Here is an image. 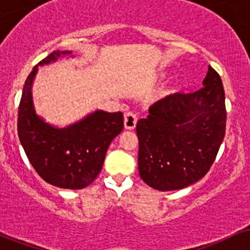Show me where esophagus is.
I'll return each mask as SVG.
<instances>
[{"mask_svg":"<svg viewBox=\"0 0 250 250\" xmlns=\"http://www.w3.org/2000/svg\"><path fill=\"white\" fill-rule=\"evenodd\" d=\"M136 115L133 113V111H127L125 113V128L128 129V130H133L136 125Z\"/></svg>","mask_w":250,"mask_h":250,"instance_id":"esophagus-1","label":"esophagus"}]
</instances>
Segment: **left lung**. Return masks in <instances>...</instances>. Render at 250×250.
<instances>
[{
  "instance_id": "left-lung-1",
  "label": "left lung",
  "mask_w": 250,
  "mask_h": 250,
  "mask_svg": "<svg viewBox=\"0 0 250 250\" xmlns=\"http://www.w3.org/2000/svg\"><path fill=\"white\" fill-rule=\"evenodd\" d=\"M194 93H176L155 102L137 121L139 171L149 187L167 191L202 179L213 165L226 133L225 90L208 68Z\"/></svg>"
}]
</instances>
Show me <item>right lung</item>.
<instances>
[{
    "mask_svg": "<svg viewBox=\"0 0 250 250\" xmlns=\"http://www.w3.org/2000/svg\"><path fill=\"white\" fill-rule=\"evenodd\" d=\"M71 51H54L39 62L24 82L17 117V133L25 155L45 182L65 189H82L101 171L110 142L122 131L123 114L97 110L70 127L57 129L35 114L31 84L39 65Z\"/></svg>",
    "mask_w": 250,
    "mask_h": 250,
    "instance_id": "right-lung-1",
    "label": "right lung"
}]
</instances>
